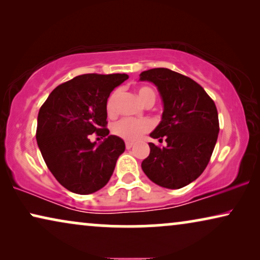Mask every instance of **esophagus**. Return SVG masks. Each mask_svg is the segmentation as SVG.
<instances>
[{
    "mask_svg": "<svg viewBox=\"0 0 260 260\" xmlns=\"http://www.w3.org/2000/svg\"><path fill=\"white\" fill-rule=\"evenodd\" d=\"M133 143H131V142H125V148L126 149H131V148H133Z\"/></svg>",
    "mask_w": 260,
    "mask_h": 260,
    "instance_id": "34e87169",
    "label": "esophagus"
}]
</instances>
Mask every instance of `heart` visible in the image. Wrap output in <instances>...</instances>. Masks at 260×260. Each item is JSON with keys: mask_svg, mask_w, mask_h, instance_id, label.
<instances>
[{"mask_svg": "<svg viewBox=\"0 0 260 260\" xmlns=\"http://www.w3.org/2000/svg\"><path fill=\"white\" fill-rule=\"evenodd\" d=\"M137 95L141 102L147 106L154 105L156 102V92L150 86H141L137 88ZM119 91H113L106 102V111L110 116H115L118 105ZM152 124L148 119L123 118L112 126V133L127 142H135L151 130Z\"/></svg>", "mask_w": 260, "mask_h": 260, "instance_id": "obj_1", "label": "heart"}]
</instances>
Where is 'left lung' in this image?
Listing matches in <instances>:
<instances>
[{
  "mask_svg": "<svg viewBox=\"0 0 260 260\" xmlns=\"http://www.w3.org/2000/svg\"><path fill=\"white\" fill-rule=\"evenodd\" d=\"M162 95V120L150 136L166 147L149 143L150 154L142 169L158 186L179 189L201 175L214 150L219 134L218 110L201 85L168 69L141 73Z\"/></svg>",
  "mask_w": 260,
  "mask_h": 260,
  "instance_id": "left-lung-1",
  "label": "left lung"
}]
</instances>
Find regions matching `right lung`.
<instances>
[{
  "instance_id": "right-lung-1",
  "label": "right lung",
  "mask_w": 260,
  "mask_h": 260,
  "mask_svg": "<svg viewBox=\"0 0 260 260\" xmlns=\"http://www.w3.org/2000/svg\"><path fill=\"white\" fill-rule=\"evenodd\" d=\"M127 74L88 73L60 84L38 115L37 142L56 181L77 194L94 193L109 182L117 158L125 150L122 138L109 135L106 102ZM106 137L99 146L89 135Z\"/></svg>"
}]
</instances>
